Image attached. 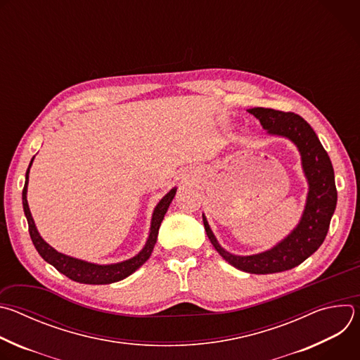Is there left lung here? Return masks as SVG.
I'll use <instances>...</instances> for the list:
<instances>
[{
    "instance_id": "left-lung-1",
    "label": "left lung",
    "mask_w": 360,
    "mask_h": 360,
    "mask_svg": "<svg viewBox=\"0 0 360 360\" xmlns=\"http://www.w3.org/2000/svg\"><path fill=\"white\" fill-rule=\"evenodd\" d=\"M248 112L258 118L269 134L286 136L297 146L302 167L309 182L304 212L296 229L286 239L271 250L250 256H236L226 252L218 243L205 217L203 225L214 248L232 266L256 275L283 272L300 265L323 243L338 202L335 172L318 135L302 117L272 108H252Z\"/></svg>"
}]
</instances>
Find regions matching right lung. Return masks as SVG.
Instances as JSON below:
<instances>
[{
    "label": "right lung",
    "mask_w": 360,
    "mask_h": 360,
    "mask_svg": "<svg viewBox=\"0 0 360 360\" xmlns=\"http://www.w3.org/2000/svg\"><path fill=\"white\" fill-rule=\"evenodd\" d=\"M32 160L30 162V167L25 174V185L22 189V207H24V214L28 221V231L31 240L38 250V253L42 256V259L46 261L48 264L53 265L58 272L64 274L67 278L79 282V283H89V285H107L112 282H118L134 274L141 265H143L153 250V246L157 243L158 238V231L161 226V222L169 208V203L172 202L176 188L171 189L157 205L155 211H153L152 215V222H150V232L149 238L146 240L145 248L134 256L132 259H128L121 264H114V265H95V264H88L75 258H71V256L63 255L57 252L54 248H51L38 233L35 224L32 221L30 208H28V202H27V185H28V174L31 168Z\"/></svg>",
    "instance_id": "add662e5"
}]
</instances>
